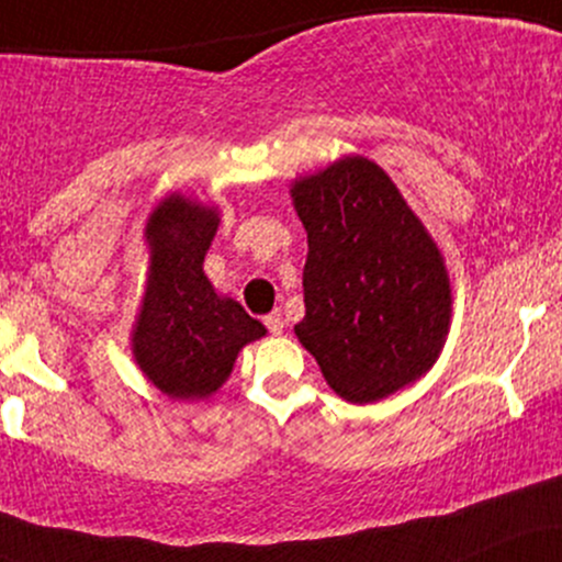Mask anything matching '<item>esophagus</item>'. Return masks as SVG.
<instances>
[{"mask_svg":"<svg viewBox=\"0 0 562 562\" xmlns=\"http://www.w3.org/2000/svg\"><path fill=\"white\" fill-rule=\"evenodd\" d=\"M263 325L269 327V333L272 335H282V330H285V319H282L280 312H272L263 317Z\"/></svg>","mask_w":562,"mask_h":562,"instance_id":"34e87169","label":"esophagus"}]
</instances>
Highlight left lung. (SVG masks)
<instances>
[{
	"instance_id": "1",
	"label": "left lung",
	"mask_w": 562,
	"mask_h": 562,
	"mask_svg": "<svg viewBox=\"0 0 562 562\" xmlns=\"http://www.w3.org/2000/svg\"><path fill=\"white\" fill-rule=\"evenodd\" d=\"M308 235L295 325L327 385L372 404L436 364L451 325L441 250L375 160L344 156L290 184Z\"/></svg>"
}]
</instances>
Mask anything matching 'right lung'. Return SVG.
<instances>
[{
    "label": "right lung",
    "instance_id": "add662e5",
    "mask_svg": "<svg viewBox=\"0 0 562 562\" xmlns=\"http://www.w3.org/2000/svg\"><path fill=\"white\" fill-rule=\"evenodd\" d=\"M218 222L214 203L171 192L145 224L147 274L132 325V357L173 402L214 396L237 353L267 335L240 303L216 293L203 272Z\"/></svg>",
    "mask_w": 562,
    "mask_h": 562
}]
</instances>
